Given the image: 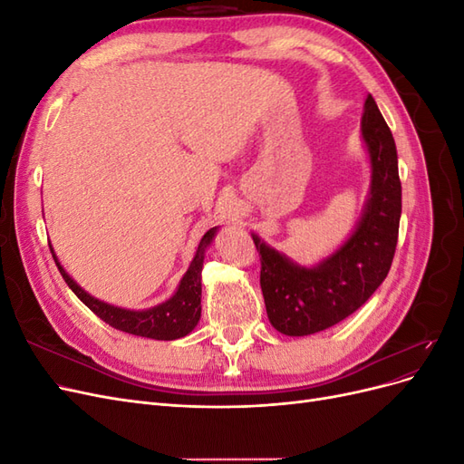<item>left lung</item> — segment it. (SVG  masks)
Segmentation results:
<instances>
[{
	"label": "left lung",
	"instance_id": "left-lung-1",
	"mask_svg": "<svg viewBox=\"0 0 464 464\" xmlns=\"http://www.w3.org/2000/svg\"><path fill=\"white\" fill-rule=\"evenodd\" d=\"M360 135L370 162V189L346 240L315 265H302L251 232L261 256V290L271 325L286 336L325 331L368 302L395 256L401 179L395 139L373 96L363 104Z\"/></svg>",
	"mask_w": 464,
	"mask_h": 464
}]
</instances>
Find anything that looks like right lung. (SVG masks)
Listing matches in <instances>:
<instances>
[{"label":"right lung","instance_id":"1","mask_svg":"<svg viewBox=\"0 0 464 464\" xmlns=\"http://www.w3.org/2000/svg\"><path fill=\"white\" fill-rule=\"evenodd\" d=\"M217 232L218 227L205 232L186 275L181 276L172 296L157 305L147 307V310H128V307H120L94 298L92 294H89L85 288H81L75 280L69 276L52 246L50 251L67 286L75 292V296L85 304L94 315L106 321L110 327L137 336H147V339L154 341H176L181 339V336H188L195 327H198V323L201 319V271L205 251L213 244Z\"/></svg>","mask_w":464,"mask_h":464}]
</instances>
